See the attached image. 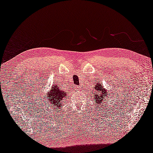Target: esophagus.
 <instances>
[{"mask_svg":"<svg viewBox=\"0 0 153 153\" xmlns=\"http://www.w3.org/2000/svg\"><path fill=\"white\" fill-rule=\"evenodd\" d=\"M80 88H80V86H79V85L76 86V89L77 90H80Z\"/></svg>","mask_w":153,"mask_h":153,"instance_id":"34e87169","label":"esophagus"}]
</instances>
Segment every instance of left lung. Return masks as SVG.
<instances>
[{
    "instance_id": "left-lung-1",
    "label": "left lung",
    "mask_w": 153,
    "mask_h": 153,
    "mask_svg": "<svg viewBox=\"0 0 153 153\" xmlns=\"http://www.w3.org/2000/svg\"><path fill=\"white\" fill-rule=\"evenodd\" d=\"M94 90L96 91V94H94V93H93V97H95L94 98L96 100V104L98 103V104H100V103L102 102V101L104 102L105 100H108V98H105V97L107 96V95L109 96V94H107L106 95L107 91L102 87L101 84H96Z\"/></svg>"
}]
</instances>
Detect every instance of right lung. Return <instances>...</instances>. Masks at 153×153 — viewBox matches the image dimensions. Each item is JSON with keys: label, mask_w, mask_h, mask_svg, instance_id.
<instances>
[{"label": "right lung", "mask_w": 153, "mask_h": 153, "mask_svg": "<svg viewBox=\"0 0 153 153\" xmlns=\"http://www.w3.org/2000/svg\"><path fill=\"white\" fill-rule=\"evenodd\" d=\"M66 96H66V94L64 91H62L59 87H57L55 84L53 86H52L50 91H49V94L47 96V100L49 103L52 104L51 105L49 104L51 107H52V105H54L56 108L59 107L61 108L62 104L61 103L63 102V100H65Z\"/></svg>", "instance_id": "right-lung-1"}]
</instances>
